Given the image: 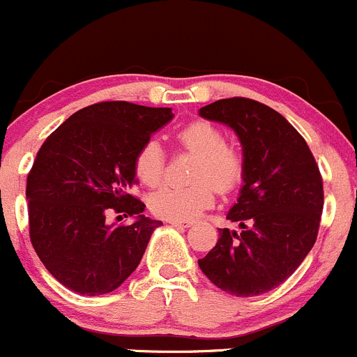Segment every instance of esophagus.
<instances>
[{
    "mask_svg": "<svg viewBox=\"0 0 357 357\" xmlns=\"http://www.w3.org/2000/svg\"><path fill=\"white\" fill-rule=\"evenodd\" d=\"M169 225L179 226V228H190V226L193 225V221H174V219H171V221H169Z\"/></svg>",
    "mask_w": 357,
    "mask_h": 357,
    "instance_id": "34e87169",
    "label": "esophagus"
}]
</instances>
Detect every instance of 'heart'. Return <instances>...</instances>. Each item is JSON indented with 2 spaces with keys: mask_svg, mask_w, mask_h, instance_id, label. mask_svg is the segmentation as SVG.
<instances>
[{
  "mask_svg": "<svg viewBox=\"0 0 357 357\" xmlns=\"http://www.w3.org/2000/svg\"><path fill=\"white\" fill-rule=\"evenodd\" d=\"M176 139L183 149L199 155L192 171V185H164L150 195V211L162 219L186 221L214 202V186L219 192H229L243 178L242 152L225 143V135L208 121H193L181 128ZM165 157L157 139H150L139 149L135 158V172L139 181L155 186L162 181Z\"/></svg>",
  "mask_w": 357,
  "mask_h": 357,
  "instance_id": "heart-1",
  "label": "heart"
}]
</instances>
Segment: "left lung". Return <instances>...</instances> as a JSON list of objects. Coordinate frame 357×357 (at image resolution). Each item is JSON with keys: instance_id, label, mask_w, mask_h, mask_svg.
<instances>
[{"instance_id": "obj_1", "label": "left lung", "mask_w": 357, "mask_h": 357, "mask_svg": "<svg viewBox=\"0 0 357 357\" xmlns=\"http://www.w3.org/2000/svg\"><path fill=\"white\" fill-rule=\"evenodd\" d=\"M199 114L238 136L243 186L226 219L240 233L219 229L215 247L199 259L205 276L236 297H254L282 285L316 242L323 212V179L297 129L255 100H218Z\"/></svg>"}]
</instances>
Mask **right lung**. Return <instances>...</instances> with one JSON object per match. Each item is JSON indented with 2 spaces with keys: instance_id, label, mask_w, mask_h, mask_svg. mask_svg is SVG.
Returning <instances> with one entry per match:
<instances>
[{
  "instance_id": "1",
  "label": "right lung",
  "mask_w": 357,
  "mask_h": 357,
  "mask_svg": "<svg viewBox=\"0 0 357 357\" xmlns=\"http://www.w3.org/2000/svg\"><path fill=\"white\" fill-rule=\"evenodd\" d=\"M171 109L102 102L72 114L46 138L27 176L29 235L45 268L81 295L114 291L138 268L153 229L145 204L129 193L135 158L167 124ZM110 210L136 215L109 225ZM121 219V215H119Z\"/></svg>"
}]
</instances>
